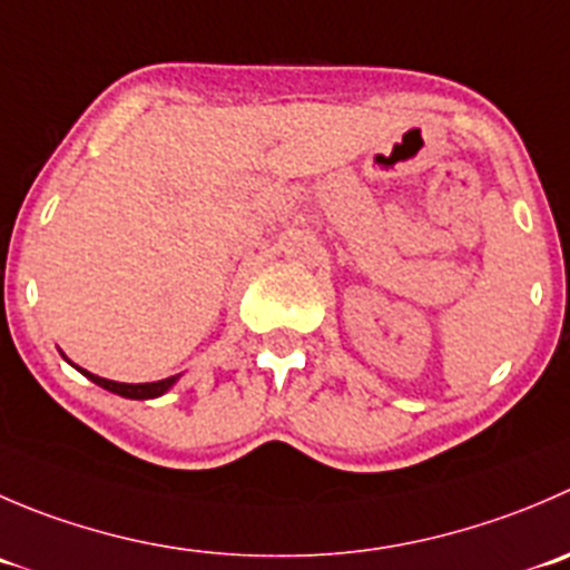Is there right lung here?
Wrapping results in <instances>:
<instances>
[{"mask_svg": "<svg viewBox=\"0 0 570 570\" xmlns=\"http://www.w3.org/2000/svg\"><path fill=\"white\" fill-rule=\"evenodd\" d=\"M77 370H80V367H77ZM80 373H86V370H80ZM86 375L94 381V384L102 386V390L116 392V395H121V397H136V401H147V397L164 395V392H167L169 386H173L175 381H178V375H173V379L153 381V384H119V381L99 379V375H94V373H86Z\"/></svg>", "mask_w": 570, "mask_h": 570, "instance_id": "obj_1", "label": "right lung"}]
</instances>
